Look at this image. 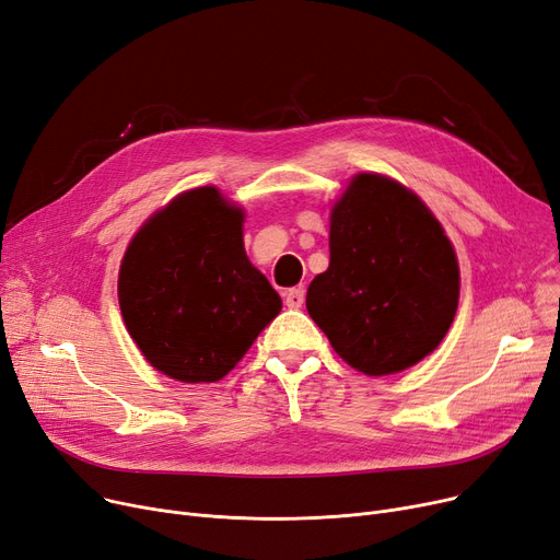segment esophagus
<instances>
[{
	"label": "esophagus",
	"mask_w": 560,
	"mask_h": 560,
	"mask_svg": "<svg viewBox=\"0 0 560 560\" xmlns=\"http://www.w3.org/2000/svg\"><path fill=\"white\" fill-rule=\"evenodd\" d=\"M285 306L288 308H302L304 306V300H306V290L300 285V288H290L285 290Z\"/></svg>",
	"instance_id": "obj_1"
}]
</instances>
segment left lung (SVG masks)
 <instances>
[{"label": "left lung", "mask_w": 560, "mask_h": 560, "mask_svg": "<svg viewBox=\"0 0 560 560\" xmlns=\"http://www.w3.org/2000/svg\"><path fill=\"white\" fill-rule=\"evenodd\" d=\"M329 254L306 308L342 361L384 376L443 342L458 306V260L416 192L357 174L331 211Z\"/></svg>", "instance_id": "1"}]
</instances>
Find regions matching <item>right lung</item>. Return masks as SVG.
I'll return each mask as SVG.
<instances>
[{
  "instance_id": "right-lung-1",
  "label": "right lung",
  "mask_w": 560,
  "mask_h": 560,
  "mask_svg": "<svg viewBox=\"0 0 560 560\" xmlns=\"http://www.w3.org/2000/svg\"><path fill=\"white\" fill-rule=\"evenodd\" d=\"M243 222L218 188H195L147 220L122 258L127 331L152 368L184 384L229 374L281 311L245 254Z\"/></svg>"
}]
</instances>
